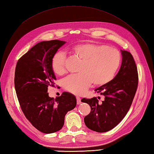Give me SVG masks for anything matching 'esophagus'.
I'll list each match as a JSON object with an SVG mask.
<instances>
[{
	"label": "esophagus",
	"instance_id": "34e87169",
	"mask_svg": "<svg viewBox=\"0 0 154 154\" xmlns=\"http://www.w3.org/2000/svg\"><path fill=\"white\" fill-rule=\"evenodd\" d=\"M77 104H81V98L79 97H77Z\"/></svg>",
	"mask_w": 154,
	"mask_h": 154
}]
</instances>
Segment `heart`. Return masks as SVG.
<instances>
[{"label": "heart", "instance_id": "obj_1", "mask_svg": "<svg viewBox=\"0 0 154 154\" xmlns=\"http://www.w3.org/2000/svg\"><path fill=\"white\" fill-rule=\"evenodd\" d=\"M72 54L82 61L79 74L70 75L63 81L65 89L75 94H82L91 84L103 85L112 80L119 69L121 57L116 49L91 43L74 45ZM65 55L55 53L51 58V66L54 73L61 75L65 73Z\"/></svg>", "mask_w": 154, "mask_h": 154}]
</instances>
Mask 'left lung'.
<instances>
[{"label":"left lung","instance_id":"left-lung-1","mask_svg":"<svg viewBox=\"0 0 154 154\" xmlns=\"http://www.w3.org/2000/svg\"><path fill=\"white\" fill-rule=\"evenodd\" d=\"M120 51L122 60L119 71L110 82L94 90L103 96L102 103L96 97L81 100L91 106L84 122L93 131L105 132L117 126L129 110L136 94L138 77L134 60L130 52Z\"/></svg>","mask_w":154,"mask_h":154}]
</instances>
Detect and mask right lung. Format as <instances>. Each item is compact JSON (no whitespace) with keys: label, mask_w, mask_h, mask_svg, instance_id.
Masks as SVG:
<instances>
[{"label":"right lung","mask_w":154,"mask_h":154,"mask_svg":"<svg viewBox=\"0 0 154 154\" xmlns=\"http://www.w3.org/2000/svg\"><path fill=\"white\" fill-rule=\"evenodd\" d=\"M66 42L44 41L35 45L18 61L15 69V90L26 119L35 128L45 134L61 130L65 114L75 109L76 97L68 92L55 98L49 97L48 86H54L53 55Z\"/></svg>","instance_id":"obj_1"}]
</instances>
